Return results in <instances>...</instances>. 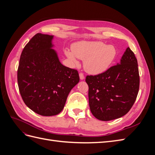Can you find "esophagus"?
<instances>
[{
  "mask_svg": "<svg viewBox=\"0 0 155 155\" xmlns=\"http://www.w3.org/2000/svg\"><path fill=\"white\" fill-rule=\"evenodd\" d=\"M79 78H80L81 80H83L84 78H85V76H84V75H83V73H79Z\"/></svg>",
  "mask_w": 155,
  "mask_h": 155,
  "instance_id": "esophagus-1",
  "label": "esophagus"
}]
</instances>
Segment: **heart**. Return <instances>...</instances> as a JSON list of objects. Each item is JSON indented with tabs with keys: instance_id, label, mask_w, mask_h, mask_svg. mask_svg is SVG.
<instances>
[{
	"instance_id": "b5f03b06",
	"label": "heart",
	"mask_w": 155,
	"mask_h": 155,
	"mask_svg": "<svg viewBox=\"0 0 155 155\" xmlns=\"http://www.w3.org/2000/svg\"><path fill=\"white\" fill-rule=\"evenodd\" d=\"M64 52L73 63H78V58L85 59V70L94 74H101L109 68L117 55L113 45H107L101 41H79L73 45L72 51L65 50Z\"/></svg>"
}]
</instances>
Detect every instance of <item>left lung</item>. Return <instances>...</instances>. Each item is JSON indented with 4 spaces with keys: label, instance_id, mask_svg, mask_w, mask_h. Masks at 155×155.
Listing matches in <instances>:
<instances>
[{
    "label": "left lung",
    "instance_id": "8db88e82",
    "mask_svg": "<svg viewBox=\"0 0 155 155\" xmlns=\"http://www.w3.org/2000/svg\"><path fill=\"white\" fill-rule=\"evenodd\" d=\"M88 102L93 116L110 121L125 115L137 99L140 85L138 62L133 51L126 49L120 63L104 73L87 76Z\"/></svg>",
    "mask_w": 155,
    "mask_h": 155
}]
</instances>
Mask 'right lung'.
I'll list each match as a JSON object with an SVG mask.
<instances>
[{
	"instance_id": "right-lung-1",
	"label": "right lung",
	"mask_w": 155,
	"mask_h": 155,
	"mask_svg": "<svg viewBox=\"0 0 155 155\" xmlns=\"http://www.w3.org/2000/svg\"><path fill=\"white\" fill-rule=\"evenodd\" d=\"M54 35L38 33L25 46L17 71L19 92L26 106L44 116L62 111L79 81L76 70L63 65L53 49Z\"/></svg>"
}]
</instances>
